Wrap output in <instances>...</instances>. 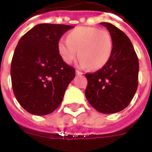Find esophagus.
I'll use <instances>...</instances> for the list:
<instances>
[{"mask_svg": "<svg viewBox=\"0 0 152 152\" xmlns=\"http://www.w3.org/2000/svg\"><path fill=\"white\" fill-rule=\"evenodd\" d=\"M76 75H82L83 73H82L81 72H80V71H78V70H76Z\"/></svg>", "mask_w": 152, "mask_h": 152, "instance_id": "1", "label": "esophagus"}]
</instances>
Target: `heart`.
<instances>
[{
  "label": "heart",
  "instance_id": "1",
  "mask_svg": "<svg viewBox=\"0 0 152 152\" xmlns=\"http://www.w3.org/2000/svg\"><path fill=\"white\" fill-rule=\"evenodd\" d=\"M58 51L65 62L72 63L78 55L81 66L98 70L111 57L112 41L106 30L79 26L68 34L67 41H59Z\"/></svg>",
  "mask_w": 152,
  "mask_h": 152
}]
</instances>
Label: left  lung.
<instances>
[{
    "instance_id": "1",
    "label": "left lung",
    "mask_w": 152,
    "mask_h": 152,
    "mask_svg": "<svg viewBox=\"0 0 152 152\" xmlns=\"http://www.w3.org/2000/svg\"><path fill=\"white\" fill-rule=\"evenodd\" d=\"M112 40L109 61L97 72L86 73L87 101L99 112L111 114L130 104L138 86L139 61L132 41L114 25L102 22Z\"/></svg>"
}]
</instances>
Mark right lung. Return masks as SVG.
<instances>
[{
  "label": "right lung",
  "mask_w": 152,
  "mask_h": 152,
  "mask_svg": "<svg viewBox=\"0 0 152 152\" xmlns=\"http://www.w3.org/2000/svg\"><path fill=\"white\" fill-rule=\"evenodd\" d=\"M74 26L39 24L20 39L11 66L12 89L20 105L33 115L50 114L62 102L76 76L58 51L62 35Z\"/></svg>",
  "instance_id": "right-lung-1"
}]
</instances>
